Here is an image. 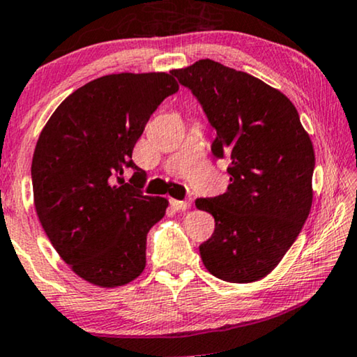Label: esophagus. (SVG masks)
I'll use <instances>...</instances> for the list:
<instances>
[{"instance_id":"34e87169","label":"esophagus","mask_w":357,"mask_h":357,"mask_svg":"<svg viewBox=\"0 0 357 357\" xmlns=\"http://www.w3.org/2000/svg\"><path fill=\"white\" fill-rule=\"evenodd\" d=\"M169 204H172V207L174 210H188L190 207V200H176V199H172L169 200Z\"/></svg>"}]
</instances>
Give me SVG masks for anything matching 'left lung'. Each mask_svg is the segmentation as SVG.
<instances>
[{
    "mask_svg": "<svg viewBox=\"0 0 357 357\" xmlns=\"http://www.w3.org/2000/svg\"><path fill=\"white\" fill-rule=\"evenodd\" d=\"M197 98L215 158L229 160L227 192L197 199L215 231L199 245L205 268L229 283L264 278L298 238L312 205L314 147L280 90L212 59L172 71Z\"/></svg>",
    "mask_w": 357,
    "mask_h": 357,
    "instance_id": "obj_1",
    "label": "left lung"
}]
</instances>
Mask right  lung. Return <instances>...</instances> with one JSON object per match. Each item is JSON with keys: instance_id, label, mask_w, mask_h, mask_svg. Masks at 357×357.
<instances>
[{"instance_id": "right-lung-1", "label": "right lung", "mask_w": 357, "mask_h": 357, "mask_svg": "<svg viewBox=\"0 0 357 357\" xmlns=\"http://www.w3.org/2000/svg\"><path fill=\"white\" fill-rule=\"evenodd\" d=\"M173 74H109L82 85L54 109L32 160L38 220L80 278L123 286L145 268L147 233L168 200L144 195L132 149L160 103L176 93ZM126 167L135 169L123 183Z\"/></svg>"}]
</instances>
